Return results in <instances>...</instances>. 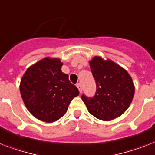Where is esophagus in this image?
I'll return each instance as SVG.
<instances>
[{
    "mask_svg": "<svg viewBox=\"0 0 155 155\" xmlns=\"http://www.w3.org/2000/svg\"><path fill=\"white\" fill-rule=\"evenodd\" d=\"M77 87H78V89H79V91H80V93H81L82 91H83V86H82V84H80V83L77 84Z\"/></svg>",
    "mask_w": 155,
    "mask_h": 155,
    "instance_id": "obj_1",
    "label": "esophagus"
}]
</instances>
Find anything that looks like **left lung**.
I'll use <instances>...</instances> for the list:
<instances>
[{
  "label": "left lung",
  "mask_w": 155,
  "mask_h": 155,
  "mask_svg": "<svg viewBox=\"0 0 155 155\" xmlns=\"http://www.w3.org/2000/svg\"><path fill=\"white\" fill-rule=\"evenodd\" d=\"M90 65L97 89L93 97L83 94L82 100L94 117L111 120L124 114L132 102L135 93L132 78L110 60L95 57Z\"/></svg>",
  "instance_id": "8db88e82"
}]
</instances>
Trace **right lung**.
Masks as SVG:
<instances>
[{
  "label": "right lung",
  "mask_w": 155,
  "mask_h": 155,
  "mask_svg": "<svg viewBox=\"0 0 155 155\" xmlns=\"http://www.w3.org/2000/svg\"><path fill=\"white\" fill-rule=\"evenodd\" d=\"M59 59L44 58L26 71L20 83V93L26 107L42 121H56L67 112L79 90L61 71Z\"/></svg>",
  "instance_id": "obj_1"
}]
</instances>
